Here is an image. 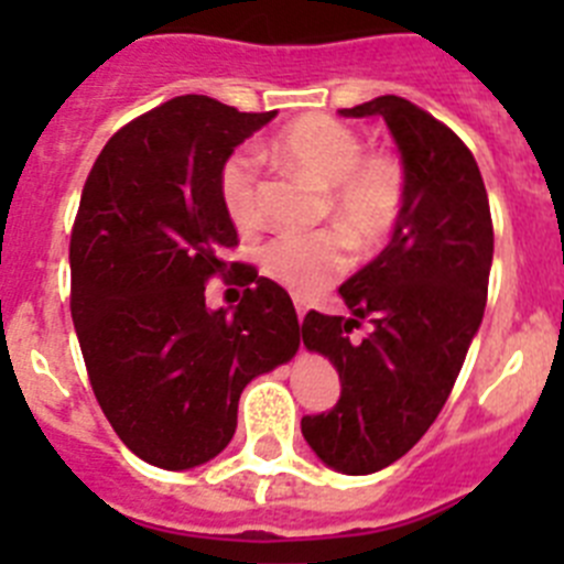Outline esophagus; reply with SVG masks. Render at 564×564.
I'll return each instance as SVG.
<instances>
[{
    "label": "esophagus",
    "mask_w": 564,
    "mask_h": 564,
    "mask_svg": "<svg viewBox=\"0 0 564 564\" xmlns=\"http://www.w3.org/2000/svg\"><path fill=\"white\" fill-rule=\"evenodd\" d=\"M293 305H296V313H299V322H302V318H305V313H307V307H305V302H302V299H293Z\"/></svg>",
    "instance_id": "34e87169"
}]
</instances>
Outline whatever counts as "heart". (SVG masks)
Here are the masks:
<instances>
[{
	"label": "heart",
	"mask_w": 564,
	"mask_h": 564,
	"mask_svg": "<svg viewBox=\"0 0 564 564\" xmlns=\"http://www.w3.org/2000/svg\"><path fill=\"white\" fill-rule=\"evenodd\" d=\"M273 166L293 169L325 188L333 223L356 246L390 234L403 203V169L392 154H364L361 134L330 115H305L265 143ZM223 212L237 228H257L259 163L248 149L228 154L217 177ZM262 271L288 291L311 296L344 268L341 237L333 231H282L259 251Z\"/></svg>",
	"instance_id": "1"
}]
</instances>
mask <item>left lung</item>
<instances>
[{"mask_svg":"<svg viewBox=\"0 0 564 564\" xmlns=\"http://www.w3.org/2000/svg\"><path fill=\"white\" fill-rule=\"evenodd\" d=\"M338 112L390 127L403 203L390 246L338 288L352 316L302 322L305 347L341 381L336 406L302 417V435L341 475H372L426 435L455 387L486 311L495 228L475 154L446 123L398 96ZM361 317L371 333L356 343Z\"/></svg>","mask_w":564,"mask_h":564,"instance_id":"1","label":"left lung"}]
</instances>
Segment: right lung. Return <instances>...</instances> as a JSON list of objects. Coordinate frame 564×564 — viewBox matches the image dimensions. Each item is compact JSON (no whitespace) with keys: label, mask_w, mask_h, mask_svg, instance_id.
I'll return each mask as SVG.
<instances>
[{"label":"right lung","mask_w":564,"mask_h":564,"mask_svg":"<svg viewBox=\"0 0 564 564\" xmlns=\"http://www.w3.org/2000/svg\"><path fill=\"white\" fill-rule=\"evenodd\" d=\"M273 115L177 96L118 129L84 183L69 237L73 325L104 415L158 468L220 455L242 390L299 350L293 302L271 279L253 273L231 316L206 307V282L237 246L220 166Z\"/></svg>","instance_id":"right-lung-1"}]
</instances>
